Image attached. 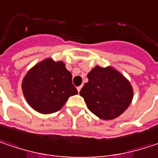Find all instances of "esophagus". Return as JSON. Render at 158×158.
<instances>
[{"instance_id":"1","label":"esophagus","mask_w":158,"mask_h":158,"mask_svg":"<svg viewBox=\"0 0 158 158\" xmlns=\"http://www.w3.org/2000/svg\"><path fill=\"white\" fill-rule=\"evenodd\" d=\"M81 87H82V86H78V87H77V90H78V92H79V91L81 90Z\"/></svg>"}]
</instances>
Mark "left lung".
<instances>
[{"label":"left lung","instance_id":"8db88e82","mask_svg":"<svg viewBox=\"0 0 158 158\" xmlns=\"http://www.w3.org/2000/svg\"><path fill=\"white\" fill-rule=\"evenodd\" d=\"M88 82L79 94L88 110L103 120H111L123 113L134 97L131 83L111 66H95L87 74Z\"/></svg>","mask_w":158,"mask_h":158}]
</instances>
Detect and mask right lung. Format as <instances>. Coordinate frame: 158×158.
Segmentation results:
<instances>
[{
    "mask_svg": "<svg viewBox=\"0 0 158 158\" xmlns=\"http://www.w3.org/2000/svg\"><path fill=\"white\" fill-rule=\"evenodd\" d=\"M72 79V73L64 63L47 58L27 72L22 82V91L34 110L51 114L60 110L70 96L78 94Z\"/></svg>",
    "mask_w": 158,
    "mask_h": 158,
    "instance_id": "1",
    "label": "right lung"
}]
</instances>
